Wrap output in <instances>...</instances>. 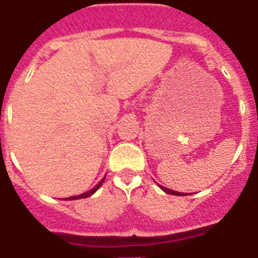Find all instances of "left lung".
I'll return each instance as SVG.
<instances>
[{
  "instance_id": "left-lung-1",
  "label": "left lung",
  "mask_w": 258,
  "mask_h": 258,
  "mask_svg": "<svg viewBox=\"0 0 258 258\" xmlns=\"http://www.w3.org/2000/svg\"><path fill=\"white\" fill-rule=\"evenodd\" d=\"M160 186V184H159ZM160 188H163L164 191H165L166 194H169V195H177V197H181V195H186V194H181V192H177V191H173L170 190V188H166V187H163V186H160Z\"/></svg>"
}]
</instances>
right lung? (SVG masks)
I'll use <instances>...</instances> for the list:
<instances>
[{"instance_id":"add662e5","label":"right lung","mask_w":258,"mask_h":258,"mask_svg":"<svg viewBox=\"0 0 258 258\" xmlns=\"http://www.w3.org/2000/svg\"><path fill=\"white\" fill-rule=\"evenodd\" d=\"M104 178H106V177H104ZM104 178L102 179L101 182H99V183L97 184V186H95L94 188H92V190H89L88 192H84V194H81V195H77V197H71V198H67V199L66 200H75V199H84V198H88V197H90V195H93V194L95 192V191L98 190V188L101 187V184L103 183V181H104Z\"/></svg>"}]
</instances>
